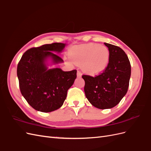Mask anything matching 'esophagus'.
I'll return each mask as SVG.
<instances>
[{
  "label": "esophagus",
  "mask_w": 151,
  "mask_h": 151,
  "mask_svg": "<svg viewBox=\"0 0 151 151\" xmlns=\"http://www.w3.org/2000/svg\"><path fill=\"white\" fill-rule=\"evenodd\" d=\"M77 77H81L82 76V73L80 71H77Z\"/></svg>",
  "instance_id": "obj_1"
}]
</instances>
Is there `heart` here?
<instances>
[{"label":"heart","mask_w":151,"mask_h":151,"mask_svg":"<svg viewBox=\"0 0 151 151\" xmlns=\"http://www.w3.org/2000/svg\"><path fill=\"white\" fill-rule=\"evenodd\" d=\"M68 56L75 64L82 65L83 71L89 75L101 74L108 65L109 51L107 47L96 43H88L73 47ZM67 61L71 62L68 58Z\"/></svg>","instance_id":"heart-1"}]
</instances>
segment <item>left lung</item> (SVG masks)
Instances as JSON below:
<instances>
[{
	"label": "left lung",
	"mask_w": 151,
	"mask_h": 151,
	"mask_svg": "<svg viewBox=\"0 0 151 151\" xmlns=\"http://www.w3.org/2000/svg\"><path fill=\"white\" fill-rule=\"evenodd\" d=\"M109 51L108 65L96 77L84 75L86 97L94 107L110 109L120 103L127 93L131 66L127 54L115 45L104 43Z\"/></svg>",
	"instance_id": "obj_1"
}]
</instances>
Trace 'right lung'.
<instances>
[{
  "instance_id": "1",
  "label": "right lung",
  "mask_w": 151,
  "mask_h": 151,
  "mask_svg": "<svg viewBox=\"0 0 151 151\" xmlns=\"http://www.w3.org/2000/svg\"><path fill=\"white\" fill-rule=\"evenodd\" d=\"M65 46V43H53L32 48L22 55L18 63L21 93L36 110L48 113L60 108L74 83L76 70L65 72L60 68H48L50 65L63 62L55 53H61Z\"/></svg>"
}]
</instances>
